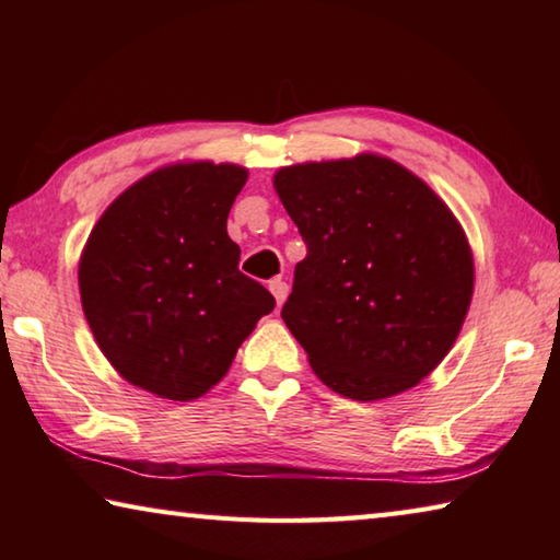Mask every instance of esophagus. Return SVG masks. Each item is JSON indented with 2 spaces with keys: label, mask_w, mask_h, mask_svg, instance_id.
<instances>
[{
  "label": "esophagus",
  "mask_w": 560,
  "mask_h": 560,
  "mask_svg": "<svg viewBox=\"0 0 560 560\" xmlns=\"http://www.w3.org/2000/svg\"><path fill=\"white\" fill-rule=\"evenodd\" d=\"M269 291L273 293V299H277V306L281 308L283 301H287V296H289V283L281 281V279H273V281H269Z\"/></svg>",
  "instance_id": "34e87169"
}]
</instances>
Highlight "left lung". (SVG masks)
<instances>
[{
	"mask_svg": "<svg viewBox=\"0 0 560 560\" xmlns=\"http://www.w3.org/2000/svg\"><path fill=\"white\" fill-rule=\"evenodd\" d=\"M273 189L306 242L281 318L320 383L360 402L410 390L450 353L471 303L457 217L375 153L281 167Z\"/></svg>",
	"mask_w": 560,
	"mask_h": 560,
	"instance_id": "left-lung-1",
	"label": "left lung"
}]
</instances>
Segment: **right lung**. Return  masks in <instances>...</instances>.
I'll return each mask as SVG.
<instances>
[{"mask_svg":"<svg viewBox=\"0 0 560 560\" xmlns=\"http://www.w3.org/2000/svg\"><path fill=\"white\" fill-rule=\"evenodd\" d=\"M246 167L185 160L132 183L101 214L79 261L81 306L101 353L130 385L202 397L273 296L240 271L226 234Z\"/></svg>","mask_w":560,"mask_h":560,"instance_id":"right-lung-1","label":"right lung"}]
</instances>
